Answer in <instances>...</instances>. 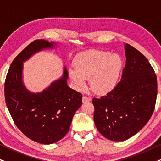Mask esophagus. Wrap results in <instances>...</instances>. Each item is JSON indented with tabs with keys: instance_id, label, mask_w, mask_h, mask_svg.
Masks as SVG:
<instances>
[{
	"instance_id": "1",
	"label": "esophagus",
	"mask_w": 161,
	"mask_h": 161,
	"mask_svg": "<svg viewBox=\"0 0 161 161\" xmlns=\"http://www.w3.org/2000/svg\"><path fill=\"white\" fill-rule=\"evenodd\" d=\"M91 100V99L90 97H86V96H83L82 97V102L83 103H87V102H90Z\"/></svg>"
}]
</instances>
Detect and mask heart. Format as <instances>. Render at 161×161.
<instances>
[{
	"label": "heart",
	"mask_w": 161,
	"mask_h": 161,
	"mask_svg": "<svg viewBox=\"0 0 161 161\" xmlns=\"http://www.w3.org/2000/svg\"><path fill=\"white\" fill-rule=\"evenodd\" d=\"M123 61L117 54L103 50H90L79 55L74 62V68L68 70V74L75 86L83 88L85 79H89L91 89L97 94H106L117 84Z\"/></svg>",
	"instance_id": "heart-1"
}]
</instances>
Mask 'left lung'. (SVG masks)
I'll return each instance as SVG.
<instances>
[{"mask_svg":"<svg viewBox=\"0 0 161 161\" xmlns=\"http://www.w3.org/2000/svg\"><path fill=\"white\" fill-rule=\"evenodd\" d=\"M125 50L120 81L107 95L92 100L96 127L113 141H124L143 129L154 112L158 94L156 74L147 58L128 44Z\"/></svg>","mask_w":161,"mask_h":161,"instance_id":"8db88e82","label":"left lung"}]
</instances>
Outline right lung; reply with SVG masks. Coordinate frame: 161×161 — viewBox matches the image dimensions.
I'll use <instances>...</instances> for the list:
<instances>
[{"label":"right lung","mask_w":161,"mask_h":161,"mask_svg":"<svg viewBox=\"0 0 161 161\" xmlns=\"http://www.w3.org/2000/svg\"><path fill=\"white\" fill-rule=\"evenodd\" d=\"M54 44L43 39L31 42L12 62L4 85L6 104L14 123L24 135L42 144L54 143L67 135L82 103V95L67 84L65 67L63 76L42 92H30L23 84V62Z\"/></svg>","instance_id":"1"}]
</instances>
